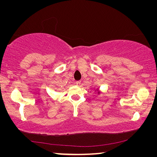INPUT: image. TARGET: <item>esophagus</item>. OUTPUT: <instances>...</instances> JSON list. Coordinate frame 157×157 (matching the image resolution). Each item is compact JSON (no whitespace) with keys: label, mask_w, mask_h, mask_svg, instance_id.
Here are the masks:
<instances>
[{"label":"esophagus","mask_w":157,"mask_h":157,"mask_svg":"<svg viewBox=\"0 0 157 157\" xmlns=\"http://www.w3.org/2000/svg\"><path fill=\"white\" fill-rule=\"evenodd\" d=\"M75 84L78 85V86H79L81 84V81H76L75 82Z\"/></svg>","instance_id":"34e87169"}]
</instances>
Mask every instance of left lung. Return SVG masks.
Here are the masks:
<instances>
[{"instance_id": "8db88e82", "label": "left lung", "mask_w": 157, "mask_h": 157, "mask_svg": "<svg viewBox=\"0 0 157 157\" xmlns=\"http://www.w3.org/2000/svg\"><path fill=\"white\" fill-rule=\"evenodd\" d=\"M98 93H99V92H98Z\"/></svg>"}]
</instances>
